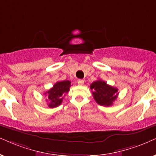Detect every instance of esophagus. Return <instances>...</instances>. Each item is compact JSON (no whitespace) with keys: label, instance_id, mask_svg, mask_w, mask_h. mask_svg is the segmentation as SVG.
<instances>
[{"label":"esophagus","instance_id":"34e87169","mask_svg":"<svg viewBox=\"0 0 156 156\" xmlns=\"http://www.w3.org/2000/svg\"><path fill=\"white\" fill-rule=\"evenodd\" d=\"M78 84L80 85V86H83V85L84 84V80H78Z\"/></svg>","mask_w":156,"mask_h":156}]
</instances>
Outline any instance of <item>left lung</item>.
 <instances>
[{"instance_id": "1", "label": "left lung", "mask_w": 156, "mask_h": 156, "mask_svg": "<svg viewBox=\"0 0 156 156\" xmlns=\"http://www.w3.org/2000/svg\"><path fill=\"white\" fill-rule=\"evenodd\" d=\"M93 96L95 101L101 106H109L117 99L118 89L106 84L105 81L98 80L93 82L90 86Z\"/></svg>"}]
</instances>
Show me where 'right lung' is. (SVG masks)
<instances>
[{
	"instance_id": "right-lung-1",
	"label": "right lung",
	"mask_w": 156,
	"mask_h": 156,
	"mask_svg": "<svg viewBox=\"0 0 156 156\" xmlns=\"http://www.w3.org/2000/svg\"><path fill=\"white\" fill-rule=\"evenodd\" d=\"M70 80L58 81L55 83L52 88L47 90L44 94L47 96V101H49L48 106L50 108L57 107L60 105L63 99V96L66 95L70 87Z\"/></svg>"
}]
</instances>
